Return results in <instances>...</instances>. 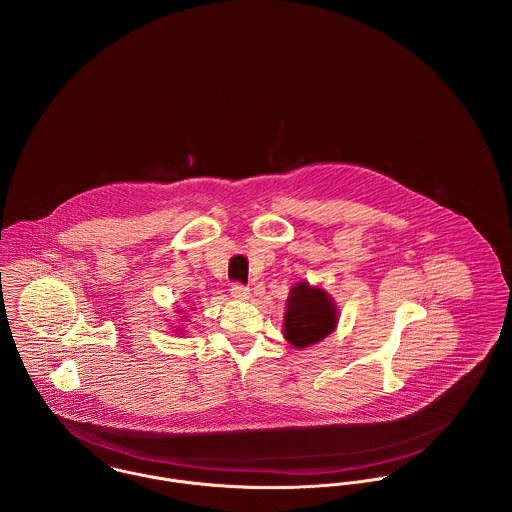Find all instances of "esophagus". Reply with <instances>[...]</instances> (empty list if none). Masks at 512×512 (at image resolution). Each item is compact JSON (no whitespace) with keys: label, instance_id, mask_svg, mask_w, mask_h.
<instances>
[{"label":"esophagus","instance_id":"esophagus-1","mask_svg":"<svg viewBox=\"0 0 512 512\" xmlns=\"http://www.w3.org/2000/svg\"><path fill=\"white\" fill-rule=\"evenodd\" d=\"M230 295L234 297V299H248L250 297V290L244 286V284H232V288H230Z\"/></svg>","mask_w":512,"mask_h":512}]
</instances>
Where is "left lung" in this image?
Wrapping results in <instances>:
<instances>
[{"label":"left lung","instance_id":"8db88e82","mask_svg":"<svg viewBox=\"0 0 512 512\" xmlns=\"http://www.w3.org/2000/svg\"><path fill=\"white\" fill-rule=\"evenodd\" d=\"M337 325V309L331 297L319 288L301 282L288 297L284 335L293 347L303 349L323 341Z\"/></svg>","mask_w":512,"mask_h":512}]
</instances>
